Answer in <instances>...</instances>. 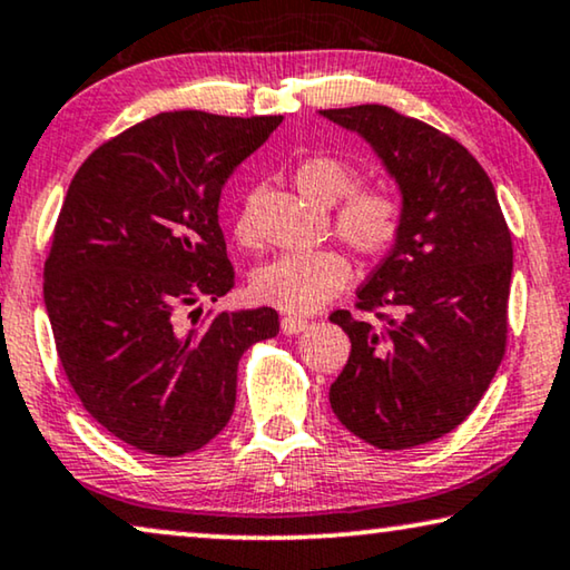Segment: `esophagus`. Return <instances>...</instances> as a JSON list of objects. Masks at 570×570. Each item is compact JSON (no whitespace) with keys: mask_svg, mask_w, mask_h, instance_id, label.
<instances>
[{"mask_svg":"<svg viewBox=\"0 0 570 570\" xmlns=\"http://www.w3.org/2000/svg\"><path fill=\"white\" fill-rule=\"evenodd\" d=\"M307 327H309V323L304 317H292V315H288V317L282 320V333L284 335H299V333L307 331Z\"/></svg>","mask_w":570,"mask_h":570,"instance_id":"34e87169","label":"esophagus"}]
</instances>
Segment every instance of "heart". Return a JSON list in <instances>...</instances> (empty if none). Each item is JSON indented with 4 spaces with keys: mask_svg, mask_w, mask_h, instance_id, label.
Returning a JSON list of instances; mask_svg holds the SVG:
<instances>
[{
    "mask_svg": "<svg viewBox=\"0 0 570 570\" xmlns=\"http://www.w3.org/2000/svg\"><path fill=\"white\" fill-rule=\"evenodd\" d=\"M294 186L317 206H333L344 198L333 216L335 235L364 258H380L397 243L405 216L400 196L382 186L356 188L358 175L343 159L325 155L302 159L294 170ZM235 232L243 243L253 239V216L247 208L237 216ZM348 278L351 268L341 253H286L258 268L253 294L276 309L309 315L341 294Z\"/></svg>",
    "mask_w": 570,
    "mask_h": 570,
    "instance_id": "b5f03b06",
    "label": "heart"
}]
</instances>
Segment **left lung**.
Masks as SVG:
<instances>
[{
    "label": "left lung",
    "instance_id": "obj_1",
    "mask_svg": "<svg viewBox=\"0 0 570 570\" xmlns=\"http://www.w3.org/2000/svg\"><path fill=\"white\" fill-rule=\"evenodd\" d=\"M320 114L372 144L405 208L356 292L380 323L331 315L351 338L331 407L376 449L429 444L475 411L507 351L511 232L488 173L452 136L387 106Z\"/></svg>",
    "mask_w": 570,
    "mask_h": 570
}]
</instances>
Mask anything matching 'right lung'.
<instances>
[{"label":"right lung","instance_id":"1","mask_svg":"<svg viewBox=\"0 0 570 570\" xmlns=\"http://www.w3.org/2000/svg\"><path fill=\"white\" fill-rule=\"evenodd\" d=\"M282 121L159 114L100 144L71 180L46 312L85 411L128 446L180 456L212 442L235 411L239 356L278 333L271 307L187 309L235 286L219 196Z\"/></svg>","mask_w":570,"mask_h":570}]
</instances>
